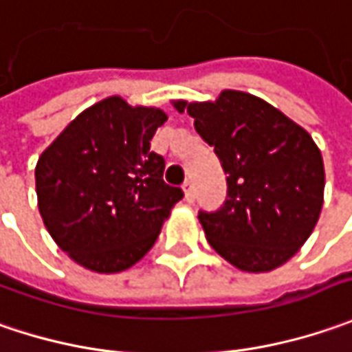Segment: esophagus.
<instances>
[{
  "instance_id": "obj_1",
  "label": "esophagus",
  "mask_w": 352,
  "mask_h": 352,
  "mask_svg": "<svg viewBox=\"0 0 352 352\" xmlns=\"http://www.w3.org/2000/svg\"><path fill=\"white\" fill-rule=\"evenodd\" d=\"M183 192H185V199H187V201L191 203V201H192V183L189 181V179H187V181L183 183Z\"/></svg>"
}]
</instances>
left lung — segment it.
Returning a JSON list of instances; mask_svg holds the SVG:
<instances>
[{"label": "left lung", "instance_id": "obj_1", "mask_svg": "<svg viewBox=\"0 0 352 352\" xmlns=\"http://www.w3.org/2000/svg\"><path fill=\"white\" fill-rule=\"evenodd\" d=\"M195 118L226 173V201L199 212L208 244L242 272L285 264L314 232L325 169L311 135L266 100L222 90L214 102H173Z\"/></svg>", "mask_w": 352, "mask_h": 352}]
</instances>
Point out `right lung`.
Here are the masks:
<instances>
[{
    "label": "right lung",
    "mask_w": 352,
    "mask_h": 352,
    "mask_svg": "<svg viewBox=\"0 0 352 352\" xmlns=\"http://www.w3.org/2000/svg\"><path fill=\"white\" fill-rule=\"evenodd\" d=\"M167 116L120 96L78 114L35 167L38 212L49 234L80 266L116 274L140 262L183 199L163 181L151 138Z\"/></svg>",
    "instance_id": "right-lung-1"
}]
</instances>
